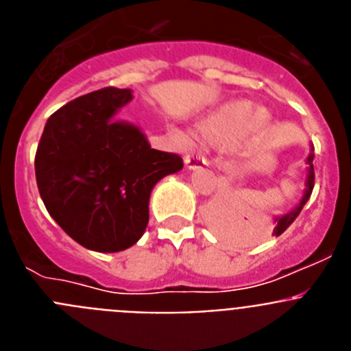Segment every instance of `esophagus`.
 I'll return each instance as SVG.
<instances>
[{"label":"esophagus","instance_id":"1","mask_svg":"<svg viewBox=\"0 0 351 351\" xmlns=\"http://www.w3.org/2000/svg\"><path fill=\"white\" fill-rule=\"evenodd\" d=\"M184 165L188 170H195L198 167H206L207 161L200 156H193V154H186L184 156Z\"/></svg>","mask_w":351,"mask_h":351}]
</instances>
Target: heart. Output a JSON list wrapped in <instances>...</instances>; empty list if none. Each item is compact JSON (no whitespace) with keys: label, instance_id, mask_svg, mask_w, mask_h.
Here are the masks:
<instances>
[{"label":"heart","instance_id":"b5f03b06","mask_svg":"<svg viewBox=\"0 0 351 351\" xmlns=\"http://www.w3.org/2000/svg\"><path fill=\"white\" fill-rule=\"evenodd\" d=\"M267 114L251 101L235 100L221 105L200 119L195 126V137L200 144L223 147L243 138L246 133L258 132Z\"/></svg>","mask_w":351,"mask_h":351}]
</instances>
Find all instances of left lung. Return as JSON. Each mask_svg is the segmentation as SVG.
Instances as JSON below:
<instances>
[{
	"label": "left lung",
	"mask_w": 351,
	"mask_h": 351,
	"mask_svg": "<svg viewBox=\"0 0 351 351\" xmlns=\"http://www.w3.org/2000/svg\"><path fill=\"white\" fill-rule=\"evenodd\" d=\"M313 160H315V147H313V144H311V147H309V154H308V158H306V165H308V169H306V178H304L302 195H300V198L297 200V204L291 207L290 210L280 214V216H274V230H272V235L283 234L288 226L295 221V218L300 214L302 207L306 206V202H308L309 197H311L313 186H315V169H313Z\"/></svg>",
	"instance_id": "8db88e82"
}]
</instances>
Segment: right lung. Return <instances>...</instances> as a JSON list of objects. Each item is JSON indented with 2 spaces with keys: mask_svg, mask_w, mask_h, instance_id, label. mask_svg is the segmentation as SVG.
Segmentation results:
<instances>
[{
  "mask_svg": "<svg viewBox=\"0 0 351 351\" xmlns=\"http://www.w3.org/2000/svg\"><path fill=\"white\" fill-rule=\"evenodd\" d=\"M132 100V89L105 88L68 101L49 117L36 149V184L49 214L98 253L137 243L153 188L182 169L181 156L151 149L141 126L117 119Z\"/></svg>",
  "mask_w": 351,
  "mask_h": 351,
  "instance_id": "add662e5",
  "label": "right lung"
}]
</instances>
